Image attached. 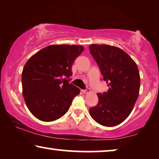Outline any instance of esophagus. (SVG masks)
Here are the masks:
<instances>
[{"instance_id":"obj_1","label":"esophagus","mask_w":159,"mask_h":159,"mask_svg":"<svg viewBox=\"0 0 159 159\" xmlns=\"http://www.w3.org/2000/svg\"><path fill=\"white\" fill-rule=\"evenodd\" d=\"M82 92L84 93V94H88V93H90V89H85V90H82Z\"/></svg>"}]
</instances>
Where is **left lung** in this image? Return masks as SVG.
Returning a JSON list of instances; mask_svg holds the SVG:
<instances>
[{
  "label": "left lung",
  "instance_id": "obj_1",
  "mask_svg": "<svg viewBox=\"0 0 159 159\" xmlns=\"http://www.w3.org/2000/svg\"><path fill=\"white\" fill-rule=\"evenodd\" d=\"M89 49L108 87V92L98 93V103L89 111L97 123L114 127L129 116L138 100L140 84L138 67L119 48L93 44Z\"/></svg>",
  "mask_w": 159,
  "mask_h": 159
}]
</instances>
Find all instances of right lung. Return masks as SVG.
Here are the masks:
<instances>
[{"instance_id": "add662e5", "label": "right lung", "mask_w": 159, "mask_h": 159, "mask_svg": "<svg viewBox=\"0 0 159 159\" xmlns=\"http://www.w3.org/2000/svg\"><path fill=\"white\" fill-rule=\"evenodd\" d=\"M84 51L77 45H51L26 63L21 74L22 94L28 109L37 119L52 121L68 111L80 89L69 82L71 66Z\"/></svg>"}]
</instances>
